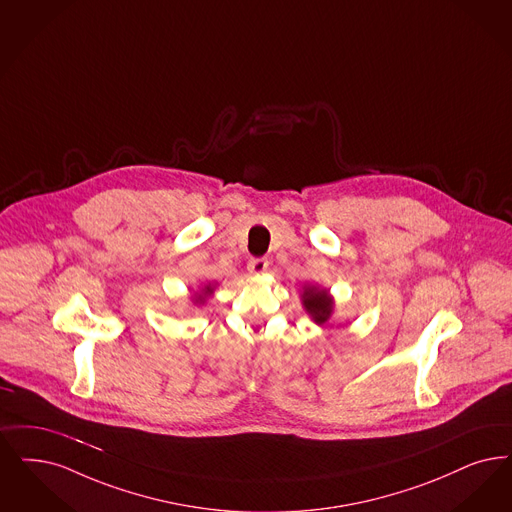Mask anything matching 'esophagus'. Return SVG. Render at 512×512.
Wrapping results in <instances>:
<instances>
[{
    "label": "esophagus",
    "mask_w": 512,
    "mask_h": 512,
    "mask_svg": "<svg viewBox=\"0 0 512 512\" xmlns=\"http://www.w3.org/2000/svg\"><path fill=\"white\" fill-rule=\"evenodd\" d=\"M266 268H268V261L266 259H251L249 263H247V270H249V274H263L266 272Z\"/></svg>",
    "instance_id": "obj_1"
}]
</instances>
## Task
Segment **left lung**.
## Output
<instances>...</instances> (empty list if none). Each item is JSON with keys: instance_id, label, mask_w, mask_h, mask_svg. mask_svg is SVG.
Wrapping results in <instances>:
<instances>
[{"instance_id": "left-lung-1", "label": "left lung", "mask_w": 512, "mask_h": 512, "mask_svg": "<svg viewBox=\"0 0 512 512\" xmlns=\"http://www.w3.org/2000/svg\"><path fill=\"white\" fill-rule=\"evenodd\" d=\"M303 307L318 326H324L333 314V299L328 289L305 286L303 287Z\"/></svg>"}]
</instances>
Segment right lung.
<instances>
[{"instance_id":"obj_1","label":"right lung","mask_w":512,"mask_h":512,"mask_svg":"<svg viewBox=\"0 0 512 512\" xmlns=\"http://www.w3.org/2000/svg\"><path fill=\"white\" fill-rule=\"evenodd\" d=\"M211 293H213V287L209 284V286H205L204 289H202V293H200L194 301H196V303H204L205 297H207V295H211Z\"/></svg>"}]
</instances>
